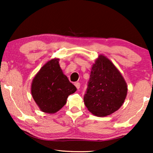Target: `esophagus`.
<instances>
[{
  "instance_id": "esophagus-1",
  "label": "esophagus",
  "mask_w": 153,
  "mask_h": 153,
  "mask_svg": "<svg viewBox=\"0 0 153 153\" xmlns=\"http://www.w3.org/2000/svg\"><path fill=\"white\" fill-rule=\"evenodd\" d=\"M74 85H75V86H76V88L77 89H79L80 88V83H79V82H76V83H74Z\"/></svg>"
}]
</instances>
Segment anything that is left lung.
I'll return each mask as SVG.
<instances>
[{"instance_id": "8db88e82", "label": "left lung", "mask_w": 153, "mask_h": 153, "mask_svg": "<svg viewBox=\"0 0 153 153\" xmlns=\"http://www.w3.org/2000/svg\"><path fill=\"white\" fill-rule=\"evenodd\" d=\"M83 100L88 110L96 116L113 114L124 103L127 86L124 78L111 60L100 55L92 67Z\"/></svg>"}]
</instances>
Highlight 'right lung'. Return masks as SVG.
Here are the masks:
<instances>
[{
    "label": "right lung",
    "mask_w": 153,
    "mask_h": 153,
    "mask_svg": "<svg viewBox=\"0 0 153 153\" xmlns=\"http://www.w3.org/2000/svg\"><path fill=\"white\" fill-rule=\"evenodd\" d=\"M58 58L50 60L33 79L31 94L42 111L55 114L67 102L68 96L76 91L60 68Z\"/></svg>",
    "instance_id": "1"
}]
</instances>
